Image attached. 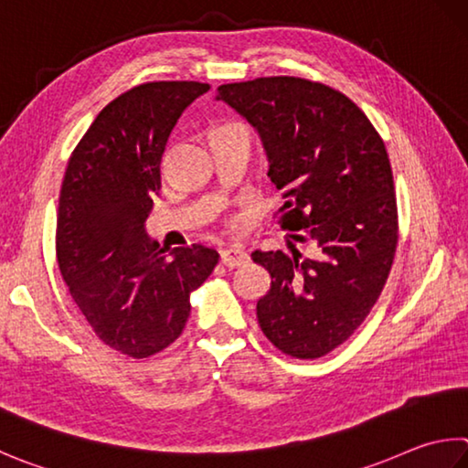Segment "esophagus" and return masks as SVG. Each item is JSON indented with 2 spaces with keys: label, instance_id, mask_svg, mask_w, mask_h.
<instances>
[{
  "label": "esophagus",
  "instance_id": "34e87169",
  "mask_svg": "<svg viewBox=\"0 0 468 468\" xmlns=\"http://www.w3.org/2000/svg\"><path fill=\"white\" fill-rule=\"evenodd\" d=\"M248 260H250V256L245 253L241 245H231V248H225L223 251H220V261H223L227 268L243 266V263Z\"/></svg>",
  "mask_w": 468,
  "mask_h": 468
}]
</instances>
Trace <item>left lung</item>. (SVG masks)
I'll use <instances>...</instances> for the list:
<instances>
[{"instance_id": "8db88e82", "label": "left lung", "mask_w": 468, "mask_h": 468, "mask_svg": "<svg viewBox=\"0 0 468 468\" xmlns=\"http://www.w3.org/2000/svg\"><path fill=\"white\" fill-rule=\"evenodd\" d=\"M217 100L260 134L268 177L284 194L291 253H251L270 271L258 321L271 344L313 360L344 344L385 286L397 248V202L385 143L337 90L301 78L225 83ZM296 242H311L303 259Z\"/></svg>"}]
</instances>
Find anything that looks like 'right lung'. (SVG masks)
<instances>
[{"instance_id":"right-lung-1","label":"right lung","mask_w":468,"mask_h":468,"mask_svg":"<svg viewBox=\"0 0 468 468\" xmlns=\"http://www.w3.org/2000/svg\"><path fill=\"white\" fill-rule=\"evenodd\" d=\"M198 81H153L110 101L67 164L58 197L57 260L81 315L112 350L147 358L177 339L190 292L218 253L205 245L165 250L147 235L169 134Z\"/></svg>"}]
</instances>
